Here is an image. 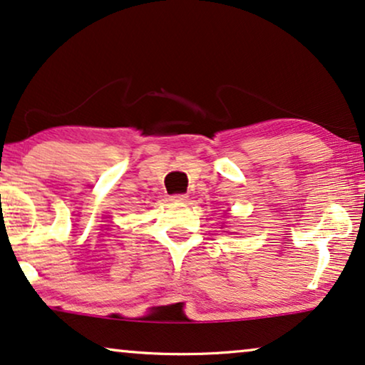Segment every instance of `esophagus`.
Wrapping results in <instances>:
<instances>
[{
  "mask_svg": "<svg viewBox=\"0 0 365 365\" xmlns=\"http://www.w3.org/2000/svg\"><path fill=\"white\" fill-rule=\"evenodd\" d=\"M173 202H186L187 201V194H173L171 197Z\"/></svg>",
  "mask_w": 365,
  "mask_h": 365,
  "instance_id": "esophagus-1",
  "label": "esophagus"
}]
</instances>
